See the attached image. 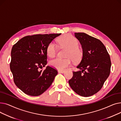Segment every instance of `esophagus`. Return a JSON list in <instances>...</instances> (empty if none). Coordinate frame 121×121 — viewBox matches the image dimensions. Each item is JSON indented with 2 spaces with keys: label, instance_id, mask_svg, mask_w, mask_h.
<instances>
[{
  "label": "esophagus",
  "instance_id": "34e87169",
  "mask_svg": "<svg viewBox=\"0 0 121 121\" xmlns=\"http://www.w3.org/2000/svg\"><path fill=\"white\" fill-rule=\"evenodd\" d=\"M65 72V71H60V70L58 71V72H59V73H64Z\"/></svg>",
  "mask_w": 121,
  "mask_h": 121
}]
</instances>
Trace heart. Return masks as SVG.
Here are the masks:
<instances>
[{
	"instance_id": "b5f03b06",
	"label": "heart",
	"mask_w": 121,
	"mask_h": 121,
	"mask_svg": "<svg viewBox=\"0 0 121 121\" xmlns=\"http://www.w3.org/2000/svg\"><path fill=\"white\" fill-rule=\"evenodd\" d=\"M60 45L68 49L66 54V58H56L50 61L49 64L53 68L60 70L64 69L71 65V60L74 62H79L82 57V52L79 48V43L78 40L70 35H66L60 38L58 40ZM47 52L50 57H54L57 53V48L55 44L50 43L48 46Z\"/></svg>"
}]
</instances>
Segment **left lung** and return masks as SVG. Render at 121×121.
<instances>
[{"label":"left lung","instance_id":"left-lung-1","mask_svg":"<svg viewBox=\"0 0 121 121\" xmlns=\"http://www.w3.org/2000/svg\"><path fill=\"white\" fill-rule=\"evenodd\" d=\"M83 50V56L69 80L72 89L81 96L87 97L98 92L110 73L111 62L108 52L99 40L84 33H75Z\"/></svg>","mask_w":121,"mask_h":121}]
</instances>
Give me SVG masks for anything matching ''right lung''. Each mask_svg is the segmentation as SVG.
<instances>
[{
  "instance_id": "obj_1",
  "label": "right lung",
  "mask_w": 121,
  "mask_h": 121,
  "mask_svg": "<svg viewBox=\"0 0 121 121\" xmlns=\"http://www.w3.org/2000/svg\"><path fill=\"white\" fill-rule=\"evenodd\" d=\"M61 34H35L25 36L13 46L10 69L16 85L23 93L38 96L52 85L57 70L47 66L48 44Z\"/></svg>"
}]
</instances>
